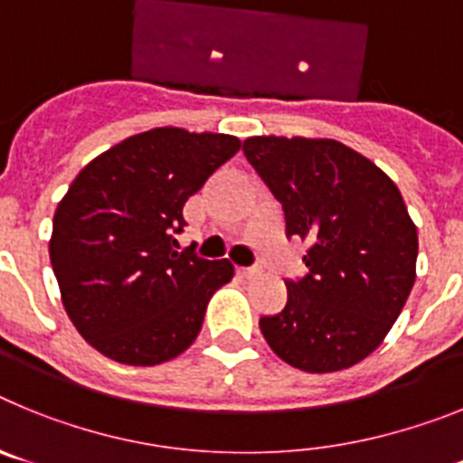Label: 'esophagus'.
<instances>
[{"label": "esophagus", "instance_id": "obj_1", "mask_svg": "<svg viewBox=\"0 0 463 463\" xmlns=\"http://www.w3.org/2000/svg\"><path fill=\"white\" fill-rule=\"evenodd\" d=\"M260 271H261V269H260V267H257V264H255V267H243V269H241V273H243V276H245V278L260 276Z\"/></svg>", "mask_w": 463, "mask_h": 463}]
</instances>
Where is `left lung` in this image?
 Returning <instances> with one entry per match:
<instances>
[{
	"mask_svg": "<svg viewBox=\"0 0 463 463\" xmlns=\"http://www.w3.org/2000/svg\"><path fill=\"white\" fill-rule=\"evenodd\" d=\"M252 169L282 203L285 234L310 241L306 276L260 329L273 353L308 373L369 357L415 282L417 229L384 171L331 138L252 137Z\"/></svg>",
	"mask_w": 463,
	"mask_h": 463,
	"instance_id": "1",
	"label": "left lung"
}]
</instances>
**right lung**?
<instances>
[{
  "instance_id": "obj_1",
  "label": "right lung",
  "mask_w": 463,
  "mask_h": 463,
  "mask_svg": "<svg viewBox=\"0 0 463 463\" xmlns=\"http://www.w3.org/2000/svg\"><path fill=\"white\" fill-rule=\"evenodd\" d=\"M241 141L159 127L94 157L52 218L51 264L69 320L101 354L129 366L178 357L202 331L229 260L178 250L183 206Z\"/></svg>"
}]
</instances>
